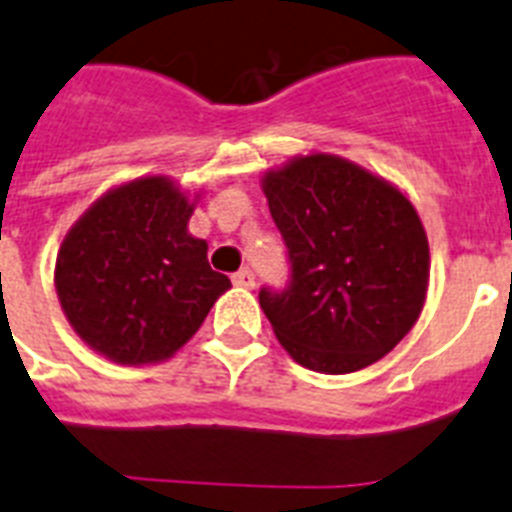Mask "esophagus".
<instances>
[{"label": "esophagus", "mask_w": 512, "mask_h": 512, "mask_svg": "<svg viewBox=\"0 0 512 512\" xmlns=\"http://www.w3.org/2000/svg\"><path fill=\"white\" fill-rule=\"evenodd\" d=\"M236 286H244V289H252L255 286V273L249 268H242L239 273H234V278H231Z\"/></svg>", "instance_id": "obj_1"}]
</instances>
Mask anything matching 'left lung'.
Instances as JSON below:
<instances>
[{
    "label": "left lung",
    "mask_w": 512,
    "mask_h": 512,
    "mask_svg": "<svg viewBox=\"0 0 512 512\" xmlns=\"http://www.w3.org/2000/svg\"><path fill=\"white\" fill-rule=\"evenodd\" d=\"M284 236L292 284L260 292V307L294 363L363 371L421 318L429 239L418 210L386 178L326 152L297 155L263 176Z\"/></svg>",
    "instance_id": "left-lung-1"
}]
</instances>
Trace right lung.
<instances>
[{
  "instance_id": "add662e5",
  "label": "right lung",
  "mask_w": 512,
  "mask_h": 512,
  "mask_svg": "<svg viewBox=\"0 0 512 512\" xmlns=\"http://www.w3.org/2000/svg\"><path fill=\"white\" fill-rule=\"evenodd\" d=\"M202 194L168 176H141L105 191L57 249L54 289L70 328L120 365L176 355L231 289L189 234Z\"/></svg>"
}]
</instances>
